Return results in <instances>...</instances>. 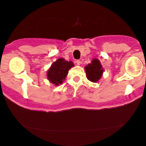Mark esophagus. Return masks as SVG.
Masks as SVG:
<instances>
[{
  "mask_svg": "<svg viewBox=\"0 0 146 146\" xmlns=\"http://www.w3.org/2000/svg\"><path fill=\"white\" fill-rule=\"evenodd\" d=\"M76 64L78 65V66H80V65L81 64V61H80V60H76Z\"/></svg>",
  "mask_w": 146,
  "mask_h": 146,
  "instance_id": "esophagus-1",
  "label": "esophagus"
}]
</instances>
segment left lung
<instances>
[{"instance_id": "1", "label": "left lung", "mask_w": 146, "mask_h": 146, "mask_svg": "<svg viewBox=\"0 0 146 146\" xmlns=\"http://www.w3.org/2000/svg\"><path fill=\"white\" fill-rule=\"evenodd\" d=\"M87 78L91 82H98L102 76L104 72L100 61L97 58H93L92 62L85 67Z\"/></svg>"}]
</instances>
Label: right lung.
I'll list each match as a JSON object with an SVG mask.
<instances>
[{
	"label": "right lung",
	"mask_w": 146,
	"mask_h": 146,
	"mask_svg": "<svg viewBox=\"0 0 146 146\" xmlns=\"http://www.w3.org/2000/svg\"><path fill=\"white\" fill-rule=\"evenodd\" d=\"M74 66L72 61L60 58L54 62L47 71V78L55 85L62 84L68 73V70Z\"/></svg>",
	"instance_id": "obj_1"
}]
</instances>
